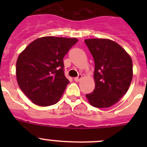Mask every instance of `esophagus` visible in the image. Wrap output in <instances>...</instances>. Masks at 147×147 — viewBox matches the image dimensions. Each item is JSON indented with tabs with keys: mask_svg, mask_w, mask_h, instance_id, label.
Returning <instances> with one entry per match:
<instances>
[{
	"mask_svg": "<svg viewBox=\"0 0 147 147\" xmlns=\"http://www.w3.org/2000/svg\"><path fill=\"white\" fill-rule=\"evenodd\" d=\"M81 80H82V75L81 74L79 75V76H78V77L74 78V81L76 82H80Z\"/></svg>",
	"mask_w": 147,
	"mask_h": 147,
	"instance_id": "obj_1",
	"label": "esophagus"
}]
</instances>
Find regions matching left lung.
<instances>
[{"label":"left lung","mask_w":147,"mask_h":147,"mask_svg":"<svg viewBox=\"0 0 147 147\" xmlns=\"http://www.w3.org/2000/svg\"><path fill=\"white\" fill-rule=\"evenodd\" d=\"M85 42L95 63V89L86 95L90 105L110 107L124 96L130 86L132 60L120 45L108 39H87Z\"/></svg>","instance_id":"1"}]
</instances>
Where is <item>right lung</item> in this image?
I'll use <instances>...</instances> for the list:
<instances>
[{
    "mask_svg": "<svg viewBox=\"0 0 147 147\" xmlns=\"http://www.w3.org/2000/svg\"><path fill=\"white\" fill-rule=\"evenodd\" d=\"M77 41L76 38L40 37L18 56V84L34 104L47 107L59 102L69 83L63 71V58Z\"/></svg>",
    "mask_w": 147,
    "mask_h": 147,
    "instance_id": "1",
    "label": "right lung"
}]
</instances>
